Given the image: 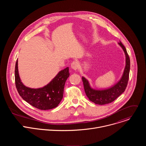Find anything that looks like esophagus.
I'll return each instance as SVG.
<instances>
[{
  "label": "esophagus",
  "mask_w": 146,
  "mask_h": 146,
  "mask_svg": "<svg viewBox=\"0 0 146 146\" xmlns=\"http://www.w3.org/2000/svg\"><path fill=\"white\" fill-rule=\"evenodd\" d=\"M78 64L77 61H73L71 64V68L74 70H76L78 69Z\"/></svg>",
  "instance_id": "1"
}]
</instances>
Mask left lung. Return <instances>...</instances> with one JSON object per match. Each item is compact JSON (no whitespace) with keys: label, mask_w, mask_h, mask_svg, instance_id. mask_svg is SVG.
<instances>
[{"label":"left lung","mask_w":146,"mask_h":146,"mask_svg":"<svg viewBox=\"0 0 146 146\" xmlns=\"http://www.w3.org/2000/svg\"><path fill=\"white\" fill-rule=\"evenodd\" d=\"M118 44L122 48L125 55V66L121 78L114 85L105 89H95L91 87L89 81L86 77H82L86 95L91 102L97 105H103L113 102L127 88L130 71V59L125 47L120 41Z\"/></svg>","instance_id":"obj_1"}]
</instances>
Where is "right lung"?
<instances>
[{
  "label": "right lung",
  "instance_id": "obj_1",
  "mask_svg": "<svg viewBox=\"0 0 146 146\" xmlns=\"http://www.w3.org/2000/svg\"><path fill=\"white\" fill-rule=\"evenodd\" d=\"M18 68L17 59L15 68V86L25 101L40 110H50L58 106L63 98L65 82L69 77V67L59 71L48 84L38 88H31L23 84Z\"/></svg>",
  "mask_w": 146,
  "mask_h": 146
}]
</instances>
